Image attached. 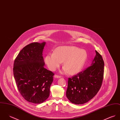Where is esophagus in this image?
I'll list each match as a JSON object with an SVG mask.
<instances>
[{
    "label": "esophagus",
    "mask_w": 120,
    "mask_h": 120,
    "mask_svg": "<svg viewBox=\"0 0 120 120\" xmlns=\"http://www.w3.org/2000/svg\"><path fill=\"white\" fill-rule=\"evenodd\" d=\"M54 77L56 78H61V76H59V75H54Z\"/></svg>",
    "instance_id": "1"
}]
</instances>
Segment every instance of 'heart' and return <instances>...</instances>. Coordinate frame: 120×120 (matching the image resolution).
Returning <instances> with one entry per match:
<instances>
[{"instance_id":"b5f03b06","label":"heart","mask_w":120,"mask_h":120,"mask_svg":"<svg viewBox=\"0 0 120 120\" xmlns=\"http://www.w3.org/2000/svg\"><path fill=\"white\" fill-rule=\"evenodd\" d=\"M87 52L84 49L74 46H61L57 47L54 53L48 54L45 62L49 68L56 70L63 61L62 72L70 75L78 73L84 66L87 59Z\"/></svg>"}]
</instances>
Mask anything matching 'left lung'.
<instances>
[{
    "instance_id": "left-lung-1",
    "label": "left lung",
    "mask_w": 120,
    "mask_h": 120,
    "mask_svg": "<svg viewBox=\"0 0 120 120\" xmlns=\"http://www.w3.org/2000/svg\"><path fill=\"white\" fill-rule=\"evenodd\" d=\"M90 66L72 78H68L66 97L73 104H84L99 90L103 80L104 62L97 51Z\"/></svg>"
}]
</instances>
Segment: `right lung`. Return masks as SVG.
<instances>
[{
	"instance_id": "1",
	"label": "right lung",
	"mask_w": 120,
	"mask_h": 120,
	"mask_svg": "<svg viewBox=\"0 0 120 120\" xmlns=\"http://www.w3.org/2000/svg\"><path fill=\"white\" fill-rule=\"evenodd\" d=\"M45 44L27 45L14 63V77L18 91L26 100L34 104L42 103L48 98L53 80V73L44 68L42 53Z\"/></svg>"
}]
</instances>
